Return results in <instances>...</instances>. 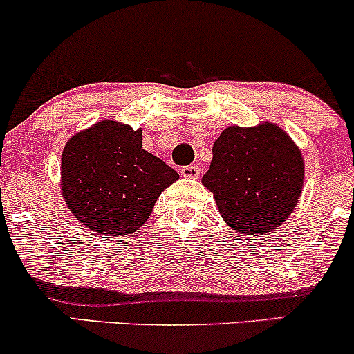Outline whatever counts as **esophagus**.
I'll return each mask as SVG.
<instances>
[{"mask_svg":"<svg viewBox=\"0 0 354 354\" xmlns=\"http://www.w3.org/2000/svg\"><path fill=\"white\" fill-rule=\"evenodd\" d=\"M180 174L184 177L196 178L199 176V169H198V165H185V167H182V169H180Z\"/></svg>","mask_w":354,"mask_h":354,"instance_id":"1","label":"esophagus"}]
</instances>
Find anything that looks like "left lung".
<instances>
[{
  "label": "left lung",
  "mask_w": 354,
  "mask_h": 354,
  "mask_svg": "<svg viewBox=\"0 0 354 354\" xmlns=\"http://www.w3.org/2000/svg\"><path fill=\"white\" fill-rule=\"evenodd\" d=\"M304 172L300 150L278 126H232L214 141L203 184L233 230L257 236L290 216L300 198Z\"/></svg>",
  "instance_id": "8db88e82"
}]
</instances>
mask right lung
<instances>
[{
	"label": "right lung",
	"instance_id": "obj_1",
	"mask_svg": "<svg viewBox=\"0 0 354 354\" xmlns=\"http://www.w3.org/2000/svg\"><path fill=\"white\" fill-rule=\"evenodd\" d=\"M178 174L143 150L141 129L102 121L68 141L61 191L71 213L104 236L129 235L150 218Z\"/></svg>",
	"mask_w": 354,
	"mask_h": 354
}]
</instances>
